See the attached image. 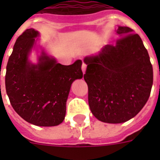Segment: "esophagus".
<instances>
[{
    "mask_svg": "<svg viewBox=\"0 0 160 160\" xmlns=\"http://www.w3.org/2000/svg\"><path fill=\"white\" fill-rule=\"evenodd\" d=\"M81 69H82L83 74H85V70H86V65H85V63H83L82 64V67H81Z\"/></svg>",
    "mask_w": 160,
    "mask_h": 160,
    "instance_id": "obj_1",
    "label": "esophagus"
}]
</instances>
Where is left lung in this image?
<instances>
[{
    "instance_id": "1",
    "label": "left lung",
    "mask_w": 160,
    "mask_h": 160,
    "mask_svg": "<svg viewBox=\"0 0 160 160\" xmlns=\"http://www.w3.org/2000/svg\"><path fill=\"white\" fill-rule=\"evenodd\" d=\"M119 39L99 53L85 56L90 110L99 120L124 123L134 118L149 100L153 85V67L138 34L118 26Z\"/></svg>"
}]
</instances>
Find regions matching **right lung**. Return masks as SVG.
<instances>
[{"label":"right lung","mask_w":160,"mask_h":160,"mask_svg":"<svg viewBox=\"0 0 160 160\" xmlns=\"http://www.w3.org/2000/svg\"><path fill=\"white\" fill-rule=\"evenodd\" d=\"M40 36L27 29L19 36L9 57L6 90L15 111L30 124L56 126L65 119L66 101L72 83L83 77L82 61L63 65L42 47L37 63L29 59Z\"/></svg>","instance_id":"1"}]
</instances>
